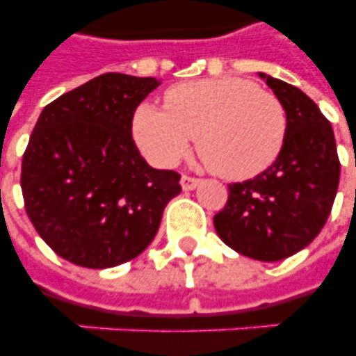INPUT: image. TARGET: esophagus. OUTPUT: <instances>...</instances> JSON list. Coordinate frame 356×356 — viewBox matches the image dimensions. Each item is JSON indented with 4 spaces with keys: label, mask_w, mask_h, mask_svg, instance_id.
<instances>
[{
    "label": "esophagus",
    "mask_w": 356,
    "mask_h": 356,
    "mask_svg": "<svg viewBox=\"0 0 356 356\" xmlns=\"http://www.w3.org/2000/svg\"><path fill=\"white\" fill-rule=\"evenodd\" d=\"M197 183H200L197 177H190V175H183L181 177V186H183V190H194L197 186Z\"/></svg>",
    "instance_id": "esophagus-1"
}]
</instances>
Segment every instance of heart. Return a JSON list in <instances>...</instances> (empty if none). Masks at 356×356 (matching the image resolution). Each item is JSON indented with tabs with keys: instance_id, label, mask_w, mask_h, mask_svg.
I'll use <instances>...</instances> for the list:
<instances>
[{
	"instance_id": "b5f03b06",
	"label": "heart",
	"mask_w": 356,
	"mask_h": 356,
	"mask_svg": "<svg viewBox=\"0 0 356 356\" xmlns=\"http://www.w3.org/2000/svg\"><path fill=\"white\" fill-rule=\"evenodd\" d=\"M164 108L140 105L134 138L153 164L175 166L195 136L212 172L243 181L281 155L288 118L281 99L240 77L190 81L164 94Z\"/></svg>"
}]
</instances>
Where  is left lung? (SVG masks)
I'll use <instances>...</instances> for the list:
<instances>
[{"label":"left lung","instance_id":"8db88e82","mask_svg":"<svg viewBox=\"0 0 356 356\" xmlns=\"http://www.w3.org/2000/svg\"><path fill=\"white\" fill-rule=\"evenodd\" d=\"M260 77L284 105L286 140L266 172L229 184L227 203L214 216V227L236 253L275 262L320 234L337 197L340 161L331 122L318 105L298 86Z\"/></svg>","mask_w":356,"mask_h":356}]
</instances>
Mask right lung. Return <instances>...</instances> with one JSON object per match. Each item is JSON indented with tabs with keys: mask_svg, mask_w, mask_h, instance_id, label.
<instances>
[{
	"mask_svg": "<svg viewBox=\"0 0 356 356\" xmlns=\"http://www.w3.org/2000/svg\"><path fill=\"white\" fill-rule=\"evenodd\" d=\"M155 77L103 74L44 107L22 159L25 212L68 262L113 268L138 257L181 194L173 170H155L133 140V116Z\"/></svg>",
	"mask_w": 356,
	"mask_h": 356,
	"instance_id": "obj_1",
	"label": "right lung"
}]
</instances>
